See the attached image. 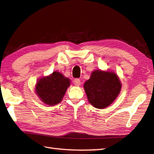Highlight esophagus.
I'll return each instance as SVG.
<instances>
[{"label":"esophagus","mask_w":154,"mask_h":154,"mask_svg":"<svg viewBox=\"0 0 154 154\" xmlns=\"http://www.w3.org/2000/svg\"><path fill=\"white\" fill-rule=\"evenodd\" d=\"M74 84L75 86H76V87H79L80 85V80L79 79H75L74 81Z\"/></svg>","instance_id":"esophagus-1"}]
</instances>
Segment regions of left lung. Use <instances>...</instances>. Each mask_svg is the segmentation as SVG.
I'll list each match as a JSON object with an SVG mask.
<instances>
[{
	"label": "left lung",
	"mask_w": 154,
	"mask_h": 154,
	"mask_svg": "<svg viewBox=\"0 0 154 154\" xmlns=\"http://www.w3.org/2000/svg\"><path fill=\"white\" fill-rule=\"evenodd\" d=\"M122 84L114 72L95 69L84 84L88 102L97 109L109 106L119 95Z\"/></svg>",
	"instance_id": "8db88e82"
}]
</instances>
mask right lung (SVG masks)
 Returning <instances> with one entry per match:
<instances>
[{
  "label": "right lung",
  "mask_w": 154,
  "mask_h": 154,
  "mask_svg": "<svg viewBox=\"0 0 154 154\" xmlns=\"http://www.w3.org/2000/svg\"><path fill=\"white\" fill-rule=\"evenodd\" d=\"M70 86V79L57 71L38 79L35 92L43 103L55 106L60 103Z\"/></svg>",
  "instance_id": "right-lung-1"
}]
</instances>
